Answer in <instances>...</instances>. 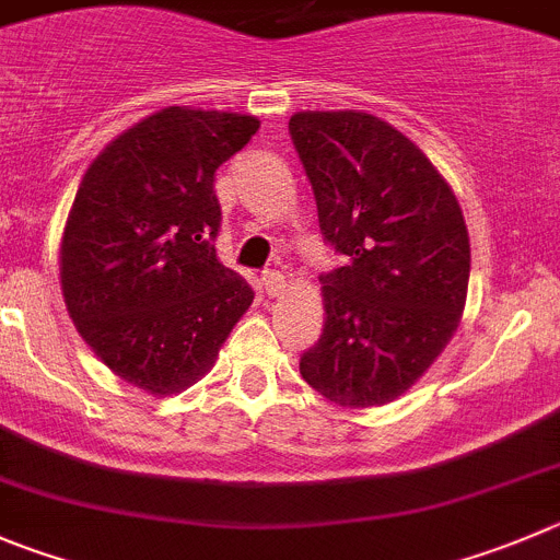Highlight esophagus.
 I'll list each match as a JSON object with an SVG mask.
<instances>
[{"mask_svg":"<svg viewBox=\"0 0 560 560\" xmlns=\"http://www.w3.org/2000/svg\"><path fill=\"white\" fill-rule=\"evenodd\" d=\"M262 284H265V292H268V295H281L287 287V279L281 273H276V270H270V273L262 276Z\"/></svg>","mask_w":560,"mask_h":560,"instance_id":"esophagus-1","label":"esophagus"}]
</instances>
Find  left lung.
<instances>
[{"label": "left lung", "mask_w": 560, "mask_h": 560, "mask_svg": "<svg viewBox=\"0 0 560 560\" xmlns=\"http://www.w3.org/2000/svg\"><path fill=\"white\" fill-rule=\"evenodd\" d=\"M290 135L323 237L345 265L323 281V334L301 357L342 409L398 400L462 323L469 234L447 179L404 132L362 109H301Z\"/></svg>", "instance_id": "8db88e82"}]
</instances>
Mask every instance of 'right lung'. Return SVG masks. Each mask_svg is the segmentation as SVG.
Here are the masks:
<instances>
[{"mask_svg":"<svg viewBox=\"0 0 560 560\" xmlns=\"http://www.w3.org/2000/svg\"><path fill=\"white\" fill-rule=\"evenodd\" d=\"M256 129V115L156 109L98 151L68 209V317L118 378L154 398L201 381L254 301L212 240L215 171Z\"/></svg>","mask_w":560,"mask_h":560,"instance_id":"1","label":"right lung"}]
</instances>
